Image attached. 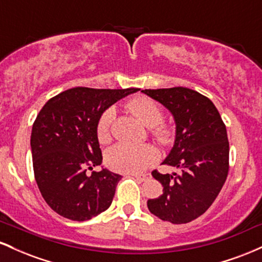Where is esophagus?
<instances>
[{"label":"esophagus","mask_w":262,"mask_h":262,"mask_svg":"<svg viewBox=\"0 0 262 262\" xmlns=\"http://www.w3.org/2000/svg\"><path fill=\"white\" fill-rule=\"evenodd\" d=\"M133 177H135V179L140 180V181H145L146 179H148V175H139V173H134V175H132Z\"/></svg>","instance_id":"esophagus-1"}]
</instances>
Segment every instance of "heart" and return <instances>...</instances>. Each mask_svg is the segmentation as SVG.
Here are the masks:
<instances>
[{"mask_svg":"<svg viewBox=\"0 0 262 262\" xmlns=\"http://www.w3.org/2000/svg\"><path fill=\"white\" fill-rule=\"evenodd\" d=\"M128 107L141 122L151 127V135L159 143L167 144L172 139V129L166 123L162 122L164 113L156 102L148 97H137L128 103ZM116 110L107 108L101 114L96 127V134L101 143H108L111 139V125H112ZM158 160V151L149 144L143 145H130L119 143L108 149L106 162L111 170L122 173H139L148 169Z\"/></svg>","mask_w":262,"mask_h":262,"instance_id":"b5f03b06","label":"heart"}]
</instances>
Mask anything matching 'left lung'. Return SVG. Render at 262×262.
I'll return each instance as SVG.
<instances>
[{"label": "left lung", "instance_id": "left-lung-1", "mask_svg": "<svg viewBox=\"0 0 262 262\" xmlns=\"http://www.w3.org/2000/svg\"><path fill=\"white\" fill-rule=\"evenodd\" d=\"M164 104L176 122L175 145L162 162L181 173L151 175L162 194L148 201L152 214L172 224H185L202 215L223 187L229 171V141L218 110L206 96L186 87L144 90Z\"/></svg>", "mask_w": 262, "mask_h": 262}]
</instances>
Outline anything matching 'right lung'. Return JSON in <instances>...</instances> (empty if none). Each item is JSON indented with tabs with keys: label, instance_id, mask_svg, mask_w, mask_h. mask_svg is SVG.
Returning <instances> with one entry per match:
<instances>
[{
	"label": "right lung",
	"instance_id": "add662e5",
	"mask_svg": "<svg viewBox=\"0 0 262 262\" xmlns=\"http://www.w3.org/2000/svg\"><path fill=\"white\" fill-rule=\"evenodd\" d=\"M139 89L74 87L50 98L33 123V170L41 196L61 217L83 222L108 209L122 179L102 164L96 134L101 114Z\"/></svg>",
	"mask_w": 262,
	"mask_h": 262
}]
</instances>
